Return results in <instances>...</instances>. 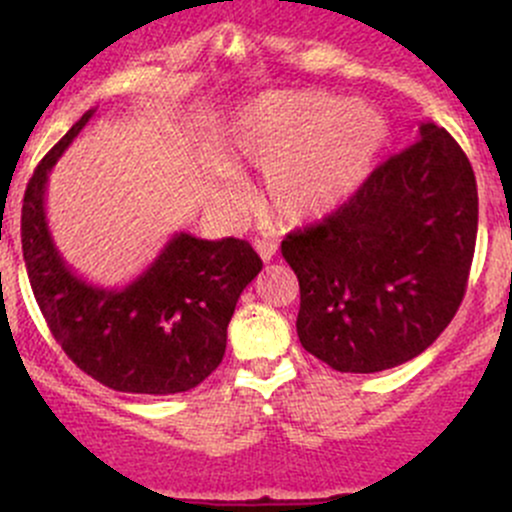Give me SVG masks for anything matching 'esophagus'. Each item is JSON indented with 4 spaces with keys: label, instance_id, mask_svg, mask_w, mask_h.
<instances>
[{
    "label": "esophagus",
    "instance_id": "1",
    "mask_svg": "<svg viewBox=\"0 0 512 512\" xmlns=\"http://www.w3.org/2000/svg\"><path fill=\"white\" fill-rule=\"evenodd\" d=\"M254 249L258 251V256L263 258V261H271L273 256H276V251H278V246L273 244V241H263V239H258V241H254Z\"/></svg>",
    "mask_w": 512,
    "mask_h": 512
}]
</instances>
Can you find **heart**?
<instances>
[{"label": "heart", "mask_w": 512, "mask_h": 512, "mask_svg": "<svg viewBox=\"0 0 512 512\" xmlns=\"http://www.w3.org/2000/svg\"><path fill=\"white\" fill-rule=\"evenodd\" d=\"M387 140L372 105L320 91H276L251 100L231 123V162L263 170V204L286 224H310L337 212L370 175ZM214 197L239 209L244 182L214 179Z\"/></svg>", "instance_id": "1"}]
</instances>
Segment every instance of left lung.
Here are the masks:
<instances>
[{
  "label": "left lung",
  "instance_id": "1",
  "mask_svg": "<svg viewBox=\"0 0 512 512\" xmlns=\"http://www.w3.org/2000/svg\"><path fill=\"white\" fill-rule=\"evenodd\" d=\"M476 231L471 162L426 120L337 212L281 244L300 283V345L337 372L414 360L461 305Z\"/></svg>",
  "mask_w": 512,
  "mask_h": 512
}]
</instances>
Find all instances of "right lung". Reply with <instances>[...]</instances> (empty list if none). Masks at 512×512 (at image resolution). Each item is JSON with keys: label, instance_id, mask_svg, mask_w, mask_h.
Masks as SVG:
<instances>
[{"label": "right lung", "instance_id": "obj_1", "mask_svg": "<svg viewBox=\"0 0 512 512\" xmlns=\"http://www.w3.org/2000/svg\"><path fill=\"white\" fill-rule=\"evenodd\" d=\"M96 110L39 162L21 207V251L36 303L68 357L105 387L130 394L189 392L219 367L236 300L263 268L246 241L179 231L123 288L88 283L63 261L46 219V184Z\"/></svg>", "mask_w": 512, "mask_h": 512}]
</instances>
